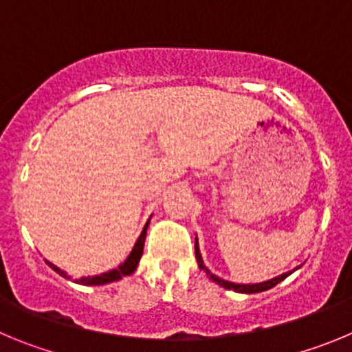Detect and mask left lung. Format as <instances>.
Wrapping results in <instances>:
<instances>
[{
    "label": "left lung",
    "instance_id": "left-lung-1",
    "mask_svg": "<svg viewBox=\"0 0 352 352\" xmlns=\"http://www.w3.org/2000/svg\"><path fill=\"white\" fill-rule=\"evenodd\" d=\"M195 252H196V261H198L199 270H204L205 274H207L208 277H210L215 284H219V286L226 287V289L236 291V293L252 294V293H261V291H267V289H270V287L277 286V284L280 283V280H284V278H286V277H289V275L293 274L294 270H296V268H294V270L286 272V274H283V275H277V277L270 278V280H263V283H254V284H236V283H231V280H224V278L217 277V275L212 274V272L208 270L207 267H205L204 258H201V252H199L198 236H196V240H195Z\"/></svg>",
    "mask_w": 352,
    "mask_h": 352
}]
</instances>
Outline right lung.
<instances>
[{"mask_svg":"<svg viewBox=\"0 0 352 352\" xmlns=\"http://www.w3.org/2000/svg\"><path fill=\"white\" fill-rule=\"evenodd\" d=\"M147 228H148V221L147 224L144 226V230H142L140 236H138V240L135 242V247L131 249V252H129L128 258L124 259V261L119 265L117 268H112V270L105 272V274H100V275H93V277H80V278H74L72 275L66 274L65 270H61L59 267H56L54 263L47 261L49 263V267L52 268L54 272H58L61 277L65 278H74V283L77 284H82V286H103V284H109V283H116V280H121L122 277H126V275H131L133 272L137 270L138 263H140V258L142 254H144V243H145V235H147Z\"/></svg>","mask_w":352,"mask_h":352,"instance_id":"right-lung-1","label":"right lung"}]
</instances>
